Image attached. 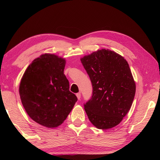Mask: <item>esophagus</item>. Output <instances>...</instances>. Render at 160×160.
<instances>
[{
    "instance_id": "obj_1",
    "label": "esophagus",
    "mask_w": 160,
    "mask_h": 160,
    "mask_svg": "<svg viewBox=\"0 0 160 160\" xmlns=\"http://www.w3.org/2000/svg\"><path fill=\"white\" fill-rule=\"evenodd\" d=\"M76 96H77V99H80V98H81V93H77V94H76Z\"/></svg>"
}]
</instances>
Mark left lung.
Returning <instances> with one entry per match:
<instances>
[{"instance_id": "left-lung-1", "label": "left lung", "mask_w": 160, "mask_h": 160, "mask_svg": "<svg viewBox=\"0 0 160 160\" xmlns=\"http://www.w3.org/2000/svg\"><path fill=\"white\" fill-rule=\"evenodd\" d=\"M81 61L93 86L91 98L84 104L89 121L100 129L116 126L128 113L135 94L129 64L122 56L105 49Z\"/></svg>"}]
</instances>
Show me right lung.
<instances>
[{
    "label": "right lung",
    "instance_id": "add662e5",
    "mask_svg": "<svg viewBox=\"0 0 160 160\" xmlns=\"http://www.w3.org/2000/svg\"><path fill=\"white\" fill-rule=\"evenodd\" d=\"M65 59L45 53L27 67L19 94L28 116L42 126L53 128L63 123L77 98L69 91L64 74Z\"/></svg>",
    "mask_w": 160,
    "mask_h": 160
}]
</instances>
